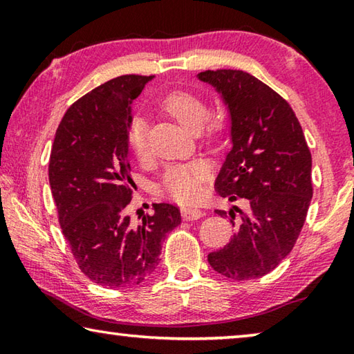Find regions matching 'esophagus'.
<instances>
[{
    "instance_id": "1",
    "label": "esophagus",
    "mask_w": 354,
    "mask_h": 354,
    "mask_svg": "<svg viewBox=\"0 0 354 354\" xmlns=\"http://www.w3.org/2000/svg\"><path fill=\"white\" fill-rule=\"evenodd\" d=\"M181 214H183L184 220H198V218L205 217V215H206V212H203L196 207H183Z\"/></svg>"
}]
</instances>
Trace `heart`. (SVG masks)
I'll return each mask as SVG.
<instances>
[{"label": "heart", "instance_id": "heart-1", "mask_svg": "<svg viewBox=\"0 0 354 354\" xmlns=\"http://www.w3.org/2000/svg\"><path fill=\"white\" fill-rule=\"evenodd\" d=\"M165 111H169L185 128L200 131L207 118V107L198 95L187 91H173L164 100ZM128 143L137 159H147L149 154V143L147 134V123L142 117L136 115L128 128ZM209 176V169L205 162H185L170 167L162 179V190L167 196L178 203H194L201 196L203 183Z\"/></svg>", "mask_w": 354, "mask_h": 354}]
</instances>
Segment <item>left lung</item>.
Instances as JSON below:
<instances>
[{
  "label": "left lung",
  "mask_w": 354,
  "mask_h": 354,
  "mask_svg": "<svg viewBox=\"0 0 354 354\" xmlns=\"http://www.w3.org/2000/svg\"><path fill=\"white\" fill-rule=\"evenodd\" d=\"M198 80L221 95L231 118V151L221 165L215 190L230 201L245 200L247 211L232 206L236 234L207 261L226 278H261L290 253L313 198V158L301 124L289 103L242 70H206ZM241 214L234 222L235 212Z\"/></svg>",
  "instance_id": "left-lung-1"
}]
</instances>
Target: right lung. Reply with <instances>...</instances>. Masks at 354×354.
<instances>
[{
    "label": "right lung",
    "mask_w": 354,
    "mask_h": 354,
    "mask_svg": "<svg viewBox=\"0 0 354 354\" xmlns=\"http://www.w3.org/2000/svg\"><path fill=\"white\" fill-rule=\"evenodd\" d=\"M153 76L123 75L84 95L65 112L51 148L50 176L59 223L81 272L115 289L140 284L158 267L167 232L181 223L179 209L154 203L134 225L128 159L131 104Z\"/></svg>",
    "instance_id": "1"
}]
</instances>
